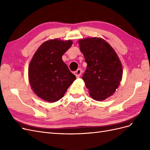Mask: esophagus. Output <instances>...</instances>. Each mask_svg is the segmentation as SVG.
<instances>
[{"mask_svg":"<svg viewBox=\"0 0 150 150\" xmlns=\"http://www.w3.org/2000/svg\"><path fill=\"white\" fill-rule=\"evenodd\" d=\"M74 74L76 76V78H79L81 74H82V70H81V69H78L77 71H74Z\"/></svg>","mask_w":150,"mask_h":150,"instance_id":"1","label":"esophagus"}]
</instances>
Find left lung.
Instances as JSON below:
<instances>
[{
    "instance_id": "left-lung-1",
    "label": "left lung",
    "mask_w": 150,
    "mask_h": 150,
    "mask_svg": "<svg viewBox=\"0 0 150 150\" xmlns=\"http://www.w3.org/2000/svg\"><path fill=\"white\" fill-rule=\"evenodd\" d=\"M79 44L87 63L82 79L91 98L103 101L111 96L120 84L121 61L113 48L101 38L81 39Z\"/></svg>"
}]
</instances>
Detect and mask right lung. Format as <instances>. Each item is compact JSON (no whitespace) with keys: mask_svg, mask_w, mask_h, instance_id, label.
<instances>
[{"mask_svg":"<svg viewBox=\"0 0 150 150\" xmlns=\"http://www.w3.org/2000/svg\"><path fill=\"white\" fill-rule=\"evenodd\" d=\"M72 44L71 40H47L32 59L28 69L30 85L34 93L44 101L59 100L76 79L62 59Z\"/></svg>","mask_w":150,"mask_h":150,"instance_id":"obj_1","label":"right lung"}]
</instances>
